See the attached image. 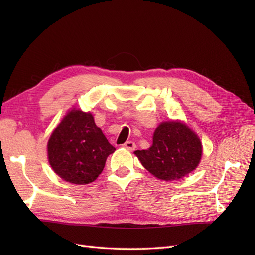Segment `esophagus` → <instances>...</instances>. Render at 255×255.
<instances>
[{
	"mask_svg": "<svg viewBox=\"0 0 255 255\" xmlns=\"http://www.w3.org/2000/svg\"><path fill=\"white\" fill-rule=\"evenodd\" d=\"M136 143H134L133 141H127V142H125L124 144H123V148H125V149H127V150H129V151H132V150H134L136 149Z\"/></svg>",
	"mask_w": 255,
	"mask_h": 255,
	"instance_id": "1",
	"label": "esophagus"
}]
</instances>
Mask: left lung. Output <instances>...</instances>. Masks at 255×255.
Listing matches in <instances>:
<instances>
[{"label": "left lung", "instance_id": "left-lung-1", "mask_svg": "<svg viewBox=\"0 0 255 255\" xmlns=\"http://www.w3.org/2000/svg\"><path fill=\"white\" fill-rule=\"evenodd\" d=\"M202 152L199 138L185 124L164 122L155 129L151 148L134 154L159 180L174 181L196 169Z\"/></svg>", "mask_w": 255, "mask_h": 255}]
</instances>
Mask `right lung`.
I'll use <instances>...</instances> for the list:
<instances>
[{
    "label": "right lung",
    "mask_w": 255,
    "mask_h": 255,
    "mask_svg": "<svg viewBox=\"0 0 255 255\" xmlns=\"http://www.w3.org/2000/svg\"><path fill=\"white\" fill-rule=\"evenodd\" d=\"M115 150L95 125L92 114L72 110L48 141V159L64 181L83 185L96 180L107 156Z\"/></svg>",
    "instance_id": "obj_1"
}]
</instances>
